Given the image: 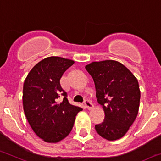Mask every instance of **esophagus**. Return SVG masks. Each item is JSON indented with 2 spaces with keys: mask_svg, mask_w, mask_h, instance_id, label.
<instances>
[{
  "mask_svg": "<svg viewBox=\"0 0 161 161\" xmlns=\"http://www.w3.org/2000/svg\"><path fill=\"white\" fill-rule=\"evenodd\" d=\"M85 107H86L88 110L92 109V108H93V104H92V103L89 100H86V101H85Z\"/></svg>",
  "mask_w": 161,
  "mask_h": 161,
  "instance_id": "esophagus-1",
  "label": "esophagus"
}]
</instances>
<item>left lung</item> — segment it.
I'll return each instance as SVG.
<instances>
[{
  "mask_svg": "<svg viewBox=\"0 0 161 161\" xmlns=\"http://www.w3.org/2000/svg\"><path fill=\"white\" fill-rule=\"evenodd\" d=\"M92 76L97 101L104 120L95 125L97 133L108 141L120 139L137 116L141 90L137 79L121 63L113 60L94 61L85 66Z\"/></svg>",
  "mask_w": 161,
  "mask_h": 161,
  "instance_id": "1",
  "label": "left lung"
}]
</instances>
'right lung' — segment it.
<instances>
[{"instance_id": "obj_1", "label": "right lung", "mask_w": 161, "mask_h": 161, "mask_svg": "<svg viewBox=\"0 0 161 161\" xmlns=\"http://www.w3.org/2000/svg\"><path fill=\"white\" fill-rule=\"evenodd\" d=\"M73 64L74 60L63 57H46L31 69L24 82V112L33 132L45 142L64 139L82 110L69 104L60 83L63 73ZM60 95L64 99L59 103Z\"/></svg>"}]
</instances>
